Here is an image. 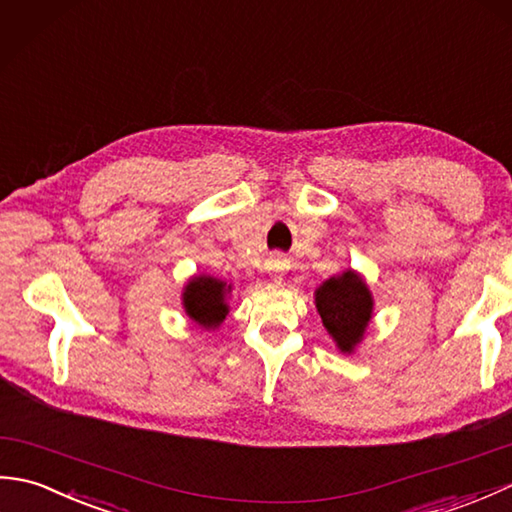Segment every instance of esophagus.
<instances>
[{
	"mask_svg": "<svg viewBox=\"0 0 512 512\" xmlns=\"http://www.w3.org/2000/svg\"><path fill=\"white\" fill-rule=\"evenodd\" d=\"M270 270L275 273V281H281V273L286 270V262H281V259H273V262H270Z\"/></svg>",
	"mask_w": 512,
	"mask_h": 512,
	"instance_id": "1",
	"label": "esophagus"
}]
</instances>
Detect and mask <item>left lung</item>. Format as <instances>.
<instances>
[{"label": "left lung", "mask_w": 512, "mask_h": 512, "mask_svg": "<svg viewBox=\"0 0 512 512\" xmlns=\"http://www.w3.org/2000/svg\"><path fill=\"white\" fill-rule=\"evenodd\" d=\"M317 310L323 325L332 334L341 352H352L363 339V332L372 319V295L363 279L352 270L341 277H332L317 290Z\"/></svg>", "instance_id": "8db88e82"}]
</instances>
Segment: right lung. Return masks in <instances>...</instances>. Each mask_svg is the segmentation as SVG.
Listing matches in <instances>:
<instances>
[{"mask_svg":"<svg viewBox=\"0 0 512 512\" xmlns=\"http://www.w3.org/2000/svg\"><path fill=\"white\" fill-rule=\"evenodd\" d=\"M228 290H231V286L226 288L220 279L195 277L184 290V310L202 328H217L228 314L224 301Z\"/></svg>","mask_w":512,"mask_h":512,"instance_id":"obj_1","label":"right lung"}]
</instances>
